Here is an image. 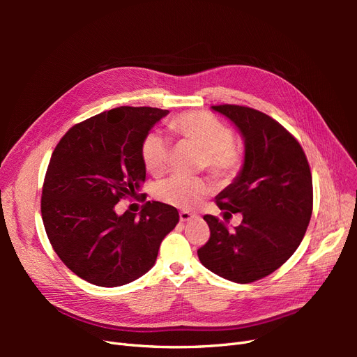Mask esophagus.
Masks as SVG:
<instances>
[{
  "mask_svg": "<svg viewBox=\"0 0 357 357\" xmlns=\"http://www.w3.org/2000/svg\"><path fill=\"white\" fill-rule=\"evenodd\" d=\"M195 218H197V215L189 213V211H180V220L181 222H189V220L195 219Z\"/></svg>",
  "mask_w": 357,
  "mask_h": 357,
  "instance_id": "obj_1",
  "label": "esophagus"
}]
</instances>
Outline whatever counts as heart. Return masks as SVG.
I'll list each match as a JSON object with an SVG mask.
<instances>
[{
  "label": "heart",
  "mask_w": 357,
  "mask_h": 357,
  "mask_svg": "<svg viewBox=\"0 0 357 357\" xmlns=\"http://www.w3.org/2000/svg\"><path fill=\"white\" fill-rule=\"evenodd\" d=\"M183 143L201 150L199 168H207L215 178H229L241 168L243 156L234 143L231 129L207 112H188L169 123ZM169 147L158 132H150L142 143V159L146 169L160 176L167 169ZM156 198L181 210H192L210 193V183L202 177L172 176L156 186Z\"/></svg>",
  "instance_id": "b5f03b06"
}]
</instances>
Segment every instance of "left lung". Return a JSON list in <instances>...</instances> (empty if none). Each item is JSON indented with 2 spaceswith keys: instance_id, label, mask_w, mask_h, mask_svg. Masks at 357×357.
I'll use <instances>...</instances> for the list:
<instances>
[{
  "instance_id": "1",
  "label": "left lung",
  "mask_w": 357,
  "mask_h": 357,
  "mask_svg": "<svg viewBox=\"0 0 357 357\" xmlns=\"http://www.w3.org/2000/svg\"><path fill=\"white\" fill-rule=\"evenodd\" d=\"M240 129L245 144L244 165L215 204L228 219L243 222L228 229L205 214L210 238L199 250L201 264L235 283H252L282 266L295 253L312 213V178L298 139L268 114L250 107L213 105Z\"/></svg>"
}]
</instances>
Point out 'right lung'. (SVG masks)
<instances>
[{
	"label": "right lung",
	"instance_id": "right-lung-1",
	"mask_svg": "<svg viewBox=\"0 0 357 357\" xmlns=\"http://www.w3.org/2000/svg\"><path fill=\"white\" fill-rule=\"evenodd\" d=\"M168 110L117 107L75 123L53 150L41 192V218L61 261L88 283L116 287L146 274L176 228L172 205L147 201L137 215L116 204L138 198L146 180L142 143ZM146 199V193H142Z\"/></svg>",
	"mask_w": 357,
	"mask_h": 357
}]
</instances>
